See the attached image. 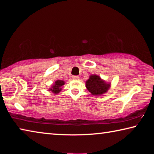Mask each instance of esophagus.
I'll return each mask as SVG.
<instances>
[{"label": "esophagus", "instance_id": "34e87169", "mask_svg": "<svg viewBox=\"0 0 154 154\" xmlns=\"http://www.w3.org/2000/svg\"><path fill=\"white\" fill-rule=\"evenodd\" d=\"M72 79L73 80H78L79 79V76H75V75H73V76H72Z\"/></svg>", "mask_w": 154, "mask_h": 154}]
</instances>
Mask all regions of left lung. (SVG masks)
Wrapping results in <instances>:
<instances>
[{
  "mask_svg": "<svg viewBox=\"0 0 154 154\" xmlns=\"http://www.w3.org/2000/svg\"><path fill=\"white\" fill-rule=\"evenodd\" d=\"M85 87L94 96H100L108 92L111 88V83L106 82L97 75H91L85 82Z\"/></svg>",
  "mask_w": 154,
  "mask_h": 154,
  "instance_id": "8db88e82",
  "label": "left lung"
}]
</instances>
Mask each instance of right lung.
<instances>
[{"mask_svg": "<svg viewBox=\"0 0 154 154\" xmlns=\"http://www.w3.org/2000/svg\"><path fill=\"white\" fill-rule=\"evenodd\" d=\"M65 84V82L63 80H56L54 84H52L50 88H49V91L53 92L54 94H58L62 90V85Z\"/></svg>", "mask_w": 154, "mask_h": 154, "instance_id": "1", "label": "right lung"}]
</instances>
